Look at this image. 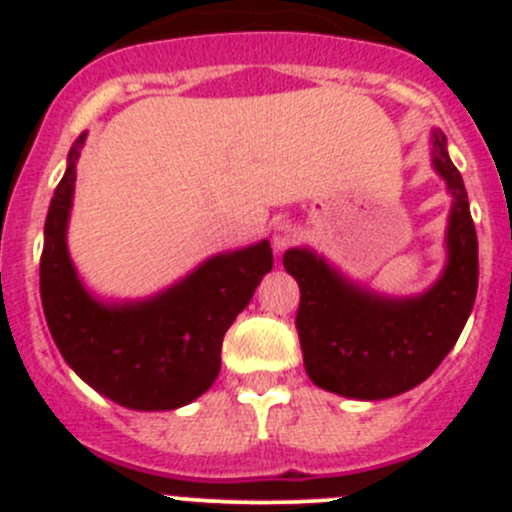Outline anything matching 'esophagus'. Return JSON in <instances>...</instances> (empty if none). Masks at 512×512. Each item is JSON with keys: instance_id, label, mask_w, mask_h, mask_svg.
I'll list each match as a JSON object with an SVG mask.
<instances>
[{"instance_id": "esophagus-1", "label": "esophagus", "mask_w": 512, "mask_h": 512, "mask_svg": "<svg viewBox=\"0 0 512 512\" xmlns=\"http://www.w3.org/2000/svg\"><path fill=\"white\" fill-rule=\"evenodd\" d=\"M297 240H299V230L294 225L282 223V225L275 227V235H272V245H275L277 252L287 250V247H292Z\"/></svg>"}]
</instances>
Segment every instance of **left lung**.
<instances>
[{
    "instance_id": "8db88e82",
    "label": "left lung",
    "mask_w": 512,
    "mask_h": 512,
    "mask_svg": "<svg viewBox=\"0 0 512 512\" xmlns=\"http://www.w3.org/2000/svg\"><path fill=\"white\" fill-rule=\"evenodd\" d=\"M433 165L453 195L448 265L426 294L386 299L349 285L322 257L287 250L282 265L299 285L297 332L304 369L322 389L361 401L389 399L426 381L468 322L478 289V237L446 136L433 133Z\"/></svg>"
}]
</instances>
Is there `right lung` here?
<instances>
[{"label":"right lung","instance_id":"add662e5","mask_svg":"<svg viewBox=\"0 0 512 512\" xmlns=\"http://www.w3.org/2000/svg\"><path fill=\"white\" fill-rule=\"evenodd\" d=\"M76 138L44 225L39 287L44 317L66 364L98 394L136 411L190 404L220 374L223 337L272 270L270 242L218 255L168 292L136 304H101L81 287L66 252Z\"/></svg>","mask_w":512,"mask_h":512}]
</instances>
